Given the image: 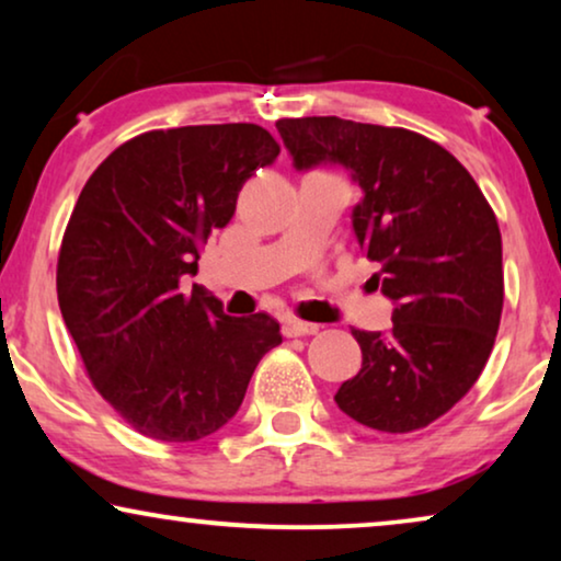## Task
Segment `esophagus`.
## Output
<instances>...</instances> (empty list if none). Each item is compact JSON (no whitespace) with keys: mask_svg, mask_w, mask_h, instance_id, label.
Returning a JSON list of instances; mask_svg holds the SVG:
<instances>
[{"mask_svg":"<svg viewBox=\"0 0 561 561\" xmlns=\"http://www.w3.org/2000/svg\"><path fill=\"white\" fill-rule=\"evenodd\" d=\"M319 332V324H313V321H301V319H286V336H309V334H317Z\"/></svg>","mask_w":561,"mask_h":561,"instance_id":"1","label":"esophagus"}]
</instances>
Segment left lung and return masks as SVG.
Returning <instances> with one entry per match:
<instances>
[{
	"mask_svg": "<svg viewBox=\"0 0 561 561\" xmlns=\"http://www.w3.org/2000/svg\"><path fill=\"white\" fill-rule=\"evenodd\" d=\"M296 168L342 163L365 191L352 227L396 301L386 334L352 329L363 367L334 401L357 424L409 434L462 401L493 352L503 244L493 206L439 142L340 117L275 122Z\"/></svg>",
	"mask_w": 561,
	"mask_h": 561,
	"instance_id": "left-lung-1",
	"label": "left lung"
}]
</instances>
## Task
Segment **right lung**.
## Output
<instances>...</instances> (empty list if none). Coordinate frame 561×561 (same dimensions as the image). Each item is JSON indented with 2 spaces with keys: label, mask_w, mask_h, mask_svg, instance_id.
Listing matches in <instances>:
<instances>
[{
  "label": "right lung",
  "mask_w": 561,
  "mask_h": 561,
  "mask_svg": "<svg viewBox=\"0 0 561 561\" xmlns=\"http://www.w3.org/2000/svg\"><path fill=\"white\" fill-rule=\"evenodd\" d=\"M280 145L260 125L150 129L122 142L83 186L58 252V306L96 393L135 432L198 442L227 424L265 352L267 313L229 317L196 275L214 229Z\"/></svg>",
  "instance_id": "right-lung-1"
}]
</instances>
